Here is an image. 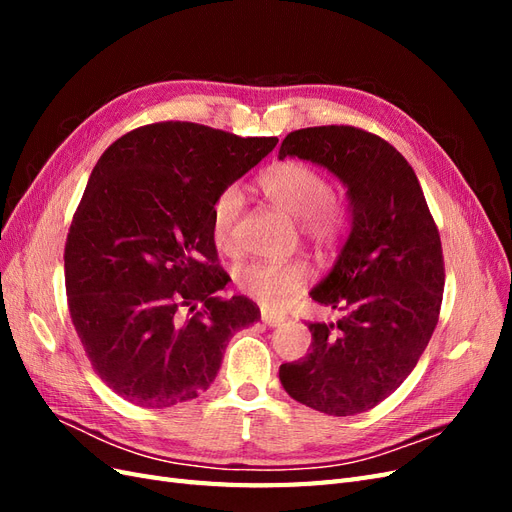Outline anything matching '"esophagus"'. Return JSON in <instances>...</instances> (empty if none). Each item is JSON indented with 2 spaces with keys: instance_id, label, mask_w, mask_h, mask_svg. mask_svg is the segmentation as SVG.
Instances as JSON below:
<instances>
[{
  "instance_id": "1",
  "label": "esophagus",
  "mask_w": 512,
  "mask_h": 512,
  "mask_svg": "<svg viewBox=\"0 0 512 512\" xmlns=\"http://www.w3.org/2000/svg\"><path fill=\"white\" fill-rule=\"evenodd\" d=\"M260 320L265 322L267 327H277V324H282V322H284V318H282V316H275V314L267 312V309H262V312H260Z\"/></svg>"
}]
</instances>
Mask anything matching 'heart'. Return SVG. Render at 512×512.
<instances>
[{
  "instance_id": "heart-1",
  "label": "heart",
  "mask_w": 512,
  "mask_h": 512,
  "mask_svg": "<svg viewBox=\"0 0 512 512\" xmlns=\"http://www.w3.org/2000/svg\"><path fill=\"white\" fill-rule=\"evenodd\" d=\"M258 190L271 205L297 218L301 237L316 245H333L346 226V207L322 170L301 160H284L269 166L258 177ZM241 194L226 188L213 200L211 232L220 250H232L241 213ZM241 292L271 309H282L309 280L307 262L292 260H252L235 273Z\"/></svg>"
}]
</instances>
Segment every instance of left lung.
Returning <instances> with one entry per match:
<instances>
[{"instance_id": "1", "label": "left lung", "mask_w": 512, "mask_h": 512, "mask_svg": "<svg viewBox=\"0 0 512 512\" xmlns=\"http://www.w3.org/2000/svg\"><path fill=\"white\" fill-rule=\"evenodd\" d=\"M286 156L344 181L352 228L331 273L309 292L344 316L309 322L312 346L280 367V380L299 404L352 416L395 393L429 344L444 290L440 232L412 166L376 134L294 130L280 147Z\"/></svg>"}]
</instances>
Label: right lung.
I'll return each mask as SVG.
<instances>
[{"instance_id":"1","label":"right lung","mask_w":512,"mask_h":512,"mask_svg":"<svg viewBox=\"0 0 512 512\" xmlns=\"http://www.w3.org/2000/svg\"><path fill=\"white\" fill-rule=\"evenodd\" d=\"M277 145L190 121L136 128L91 173L66 239L70 318L100 380L141 408L205 393L228 339L260 318L222 299L211 207Z\"/></svg>"}]
</instances>
